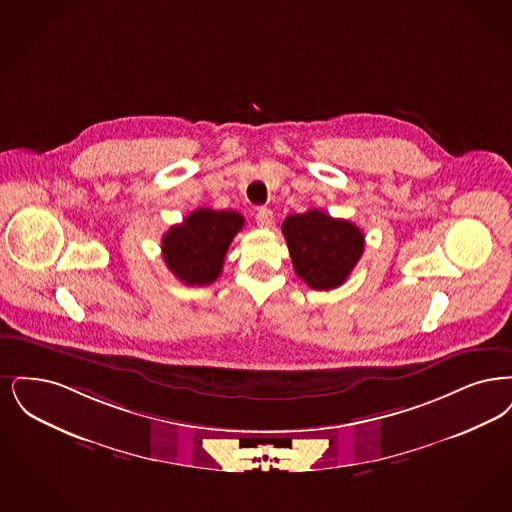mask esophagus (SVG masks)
Returning a JSON list of instances; mask_svg holds the SVG:
<instances>
[{"label": "esophagus", "mask_w": 512, "mask_h": 512, "mask_svg": "<svg viewBox=\"0 0 512 512\" xmlns=\"http://www.w3.org/2000/svg\"><path fill=\"white\" fill-rule=\"evenodd\" d=\"M256 223H258V227H271V223H273V212L271 210H267V208H260L258 212H256Z\"/></svg>", "instance_id": "esophagus-1"}]
</instances>
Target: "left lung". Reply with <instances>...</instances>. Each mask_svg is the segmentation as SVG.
Wrapping results in <instances>:
<instances>
[{
    "label": "left lung",
    "mask_w": 512,
    "mask_h": 512,
    "mask_svg": "<svg viewBox=\"0 0 512 512\" xmlns=\"http://www.w3.org/2000/svg\"><path fill=\"white\" fill-rule=\"evenodd\" d=\"M296 275L313 290L340 287L356 267L365 237L356 223L336 220L321 210L292 214L283 222Z\"/></svg>",
    "instance_id": "left-lung-1"
}]
</instances>
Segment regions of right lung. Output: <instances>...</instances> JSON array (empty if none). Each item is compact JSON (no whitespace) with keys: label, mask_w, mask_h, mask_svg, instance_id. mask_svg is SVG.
<instances>
[{"label":"right lung","mask_w":512,"mask_h":512,"mask_svg":"<svg viewBox=\"0 0 512 512\" xmlns=\"http://www.w3.org/2000/svg\"><path fill=\"white\" fill-rule=\"evenodd\" d=\"M245 218L235 210L197 208L162 237V258L181 283L204 287L222 273L223 260Z\"/></svg>","instance_id":"right-lung-1"}]
</instances>
